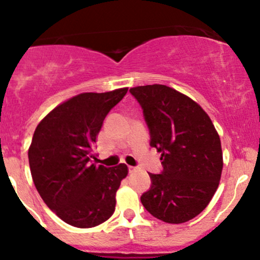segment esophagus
I'll return each instance as SVG.
<instances>
[{
  "label": "esophagus",
  "mask_w": 260,
  "mask_h": 260,
  "mask_svg": "<svg viewBox=\"0 0 260 260\" xmlns=\"http://www.w3.org/2000/svg\"><path fill=\"white\" fill-rule=\"evenodd\" d=\"M138 168H133V166H129V174H134V172H138Z\"/></svg>",
  "instance_id": "34e87169"
}]
</instances>
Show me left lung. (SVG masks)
Segmentation results:
<instances>
[{
  "mask_svg": "<svg viewBox=\"0 0 260 260\" xmlns=\"http://www.w3.org/2000/svg\"><path fill=\"white\" fill-rule=\"evenodd\" d=\"M150 131V147L161 153L162 172L149 174L151 187L140 197L156 219L182 223L202 213L219 187L222 172L220 137L208 113L168 85L131 88Z\"/></svg>",
  "mask_w": 260,
  "mask_h": 260,
  "instance_id": "8db88e82",
  "label": "left lung"
}]
</instances>
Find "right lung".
Returning <instances> with one entry per match:
<instances>
[{
	"mask_svg": "<svg viewBox=\"0 0 260 260\" xmlns=\"http://www.w3.org/2000/svg\"><path fill=\"white\" fill-rule=\"evenodd\" d=\"M127 90L76 95L47 113L32 136L28 156L39 194L59 219L76 228H94L115 211L127 165L107 169L91 159L106 115Z\"/></svg>",
	"mask_w": 260,
	"mask_h": 260,
	"instance_id": "1",
	"label": "right lung"
}]
</instances>
